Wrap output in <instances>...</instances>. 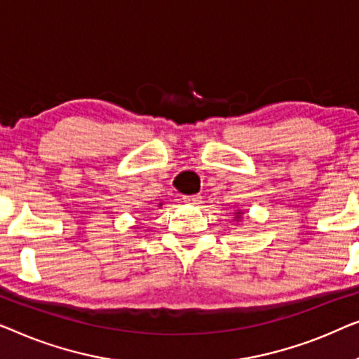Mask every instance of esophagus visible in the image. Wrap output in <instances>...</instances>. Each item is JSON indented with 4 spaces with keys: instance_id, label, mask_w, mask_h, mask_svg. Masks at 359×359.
<instances>
[{
    "instance_id": "34e87169",
    "label": "esophagus",
    "mask_w": 359,
    "mask_h": 359,
    "mask_svg": "<svg viewBox=\"0 0 359 359\" xmlns=\"http://www.w3.org/2000/svg\"><path fill=\"white\" fill-rule=\"evenodd\" d=\"M184 201L189 205H198L201 201V196L200 195H185Z\"/></svg>"
}]
</instances>
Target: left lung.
Returning a JSON list of instances; mask_svg holds the SVG:
<instances>
[{"mask_svg": "<svg viewBox=\"0 0 359 359\" xmlns=\"http://www.w3.org/2000/svg\"><path fill=\"white\" fill-rule=\"evenodd\" d=\"M242 215H244V211L237 210L236 213H234V221H241V219H242Z\"/></svg>", "mask_w": 359, "mask_h": 359, "instance_id": "left-lung-1", "label": "left lung"}]
</instances>
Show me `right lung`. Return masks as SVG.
I'll use <instances>...</instances> for the list:
<instances>
[{
    "label": "right lung",
    "mask_w": 359,
    "mask_h": 359,
    "mask_svg": "<svg viewBox=\"0 0 359 359\" xmlns=\"http://www.w3.org/2000/svg\"><path fill=\"white\" fill-rule=\"evenodd\" d=\"M161 206H163V203H159V208H161Z\"/></svg>",
    "instance_id": "right-lung-1"
}]
</instances>
